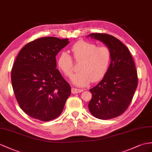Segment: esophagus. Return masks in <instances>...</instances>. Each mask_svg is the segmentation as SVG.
Here are the masks:
<instances>
[{
	"label": "esophagus",
	"instance_id": "34e87169",
	"mask_svg": "<svg viewBox=\"0 0 152 152\" xmlns=\"http://www.w3.org/2000/svg\"><path fill=\"white\" fill-rule=\"evenodd\" d=\"M83 90H80V89H77L75 88H72V93L73 94H79L82 92Z\"/></svg>",
	"mask_w": 152,
	"mask_h": 152
}]
</instances>
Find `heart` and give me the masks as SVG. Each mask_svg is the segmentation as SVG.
Listing matches in <instances>:
<instances>
[{
	"label": "heart",
	"mask_w": 152,
	"mask_h": 152,
	"mask_svg": "<svg viewBox=\"0 0 152 152\" xmlns=\"http://www.w3.org/2000/svg\"><path fill=\"white\" fill-rule=\"evenodd\" d=\"M74 60L80 62L79 72L72 77V82L77 86L83 87L91 81L97 82L106 74L111 62L112 54L107 46H98L94 43L80 40L70 48ZM57 64L66 77H69L73 71L72 58L66 52L58 55Z\"/></svg>",
	"instance_id": "obj_1"
}]
</instances>
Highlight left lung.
<instances>
[{"label":"left lung","mask_w":152,"mask_h":152,"mask_svg":"<svg viewBox=\"0 0 152 152\" xmlns=\"http://www.w3.org/2000/svg\"><path fill=\"white\" fill-rule=\"evenodd\" d=\"M87 37L104 43L112 54L108 72L97 86L90 90L92 97L88 108L98 119H113L128 108L137 87L134 59L128 48L112 35L91 33Z\"/></svg>","instance_id":"8db88e82"}]
</instances>
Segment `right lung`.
Masks as SVG:
<instances>
[{
    "label": "right lung",
    "mask_w": 152,
    "mask_h": 152,
    "mask_svg": "<svg viewBox=\"0 0 152 152\" xmlns=\"http://www.w3.org/2000/svg\"><path fill=\"white\" fill-rule=\"evenodd\" d=\"M68 39L46 37L22 48L11 74L13 90L20 108L41 121L57 118L71 94V87L56 68L55 57Z\"/></svg>",
    "instance_id": "obj_1"
}]
</instances>
